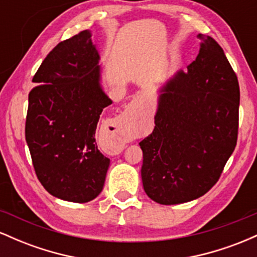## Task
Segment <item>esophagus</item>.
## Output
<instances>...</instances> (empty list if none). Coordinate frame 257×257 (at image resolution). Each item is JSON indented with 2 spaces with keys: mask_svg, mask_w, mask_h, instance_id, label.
I'll use <instances>...</instances> for the list:
<instances>
[{
  "mask_svg": "<svg viewBox=\"0 0 257 257\" xmlns=\"http://www.w3.org/2000/svg\"><path fill=\"white\" fill-rule=\"evenodd\" d=\"M141 101H143V98H141L140 95H137L134 99L132 100L131 104L128 105V113H129V116H132V114L134 113V111L137 110L138 106L141 104Z\"/></svg>",
  "mask_w": 257,
  "mask_h": 257,
  "instance_id": "34e87169",
  "label": "esophagus"
}]
</instances>
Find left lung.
Segmentation results:
<instances>
[{
    "instance_id": "obj_1",
    "label": "left lung",
    "mask_w": 257,
    "mask_h": 257,
    "mask_svg": "<svg viewBox=\"0 0 257 257\" xmlns=\"http://www.w3.org/2000/svg\"><path fill=\"white\" fill-rule=\"evenodd\" d=\"M198 37L196 60L158 89L155 129L139 144L144 190L163 205L208 192L237 145V76L219 43Z\"/></svg>"
}]
</instances>
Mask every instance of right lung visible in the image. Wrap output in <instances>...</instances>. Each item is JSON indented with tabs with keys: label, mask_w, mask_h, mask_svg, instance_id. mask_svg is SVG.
<instances>
[{
	"label": "right lung",
	"mask_w": 257,
	"mask_h": 257,
	"mask_svg": "<svg viewBox=\"0 0 257 257\" xmlns=\"http://www.w3.org/2000/svg\"><path fill=\"white\" fill-rule=\"evenodd\" d=\"M99 61L91 31L79 32L47 55L29 94L25 139L35 172L52 196L66 202L96 198L110 166L95 140L100 114L112 104Z\"/></svg>",
	"instance_id": "obj_1"
}]
</instances>
